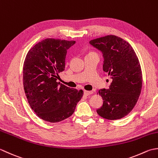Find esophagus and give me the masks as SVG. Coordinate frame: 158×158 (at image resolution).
Here are the masks:
<instances>
[{"mask_svg":"<svg viewBox=\"0 0 158 158\" xmlns=\"http://www.w3.org/2000/svg\"><path fill=\"white\" fill-rule=\"evenodd\" d=\"M93 93V92L92 91H84V94H85V95H86V96H88V95H91Z\"/></svg>","mask_w":158,"mask_h":158,"instance_id":"obj_1","label":"esophagus"}]
</instances>
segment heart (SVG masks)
<instances>
[{
	"label": "heart",
	"mask_w": 158,
	"mask_h": 158,
	"mask_svg": "<svg viewBox=\"0 0 158 158\" xmlns=\"http://www.w3.org/2000/svg\"><path fill=\"white\" fill-rule=\"evenodd\" d=\"M90 54H92V53H90Z\"/></svg>",
	"instance_id": "b5f03b06"
}]
</instances>
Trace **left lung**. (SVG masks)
<instances>
[{"instance_id":"1","label":"left lung","mask_w":158,"mask_h":158,"mask_svg":"<svg viewBox=\"0 0 158 158\" xmlns=\"http://www.w3.org/2000/svg\"><path fill=\"white\" fill-rule=\"evenodd\" d=\"M89 43L102 52L103 69L112 79L109 89L98 91L103 105L98 114L106 119H120L132 110L140 94L143 78L139 60L131 45L115 35Z\"/></svg>"}]
</instances>
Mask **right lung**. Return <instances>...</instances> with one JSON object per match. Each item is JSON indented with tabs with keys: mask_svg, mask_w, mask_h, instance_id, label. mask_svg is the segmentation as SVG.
<instances>
[{
	"mask_svg": "<svg viewBox=\"0 0 158 158\" xmlns=\"http://www.w3.org/2000/svg\"><path fill=\"white\" fill-rule=\"evenodd\" d=\"M76 43L48 38L35 44L26 56L23 85L27 100L39 117L57 123L69 117L83 95L82 90L57 82L65 69L67 49Z\"/></svg>",
	"mask_w": 158,
	"mask_h": 158,
	"instance_id": "add662e5",
	"label": "right lung"
}]
</instances>
